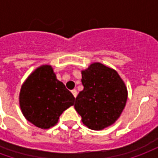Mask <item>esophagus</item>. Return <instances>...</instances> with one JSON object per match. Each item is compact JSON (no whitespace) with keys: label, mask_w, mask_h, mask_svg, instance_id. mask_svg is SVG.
I'll return each instance as SVG.
<instances>
[{"label":"esophagus","mask_w":158,"mask_h":158,"mask_svg":"<svg viewBox=\"0 0 158 158\" xmlns=\"http://www.w3.org/2000/svg\"><path fill=\"white\" fill-rule=\"evenodd\" d=\"M71 92H72V94L73 95L74 97L77 96V94H78V93H77V90H76V89H73V90H71Z\"/></svg>","instance_id":"obj_1"}]
</instances>
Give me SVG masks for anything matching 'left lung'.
<instances>
[{"label":"left lung","mask_w":158,"mask_h":158,"mask_svg":"<svg viewBox=\"0 0 158 158\" xmlns=\"http://www.w3.org/2000/svg\"><path fill=\"white\" fill-rule=\"evenodd\" d=\"M84 89L76 97L74 108L83 123L102 130L116 122L124 109L128 90L116 70L93 62L81 71Z\"/></svg>","instance_id":"1"}]
</instances>
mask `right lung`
Listing matches in <instances>:
<instances>
[{
  "mask_svg": "<svg viewBox=\"0 0 158 158\" xmlns=\"http://www.w3.org/2000/svg\"><path fill=\"white\" fill-rule=\"evenodd\" d=\"M73 104L74 96L56 79L51 65H42L31 73L19 93L24 118L42 129L56 124L61 114Z\"/></svg>",
  "mask_w": 158,
  "mask_h": 158,
  "instance_id": "obj_1",
  "label": "right lung"
}]
</instances>
